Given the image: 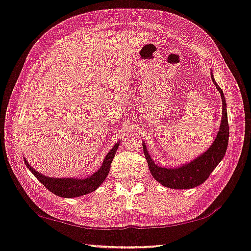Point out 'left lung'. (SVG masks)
I'll return each instance as SVG.
<instances>
[{
  "label": "left lung",
  "instance_id": "obj_1",
  "mask_svg": "<svg viewBox=\"0 0 251 251\" xmlns=\"http://www.w3.org/2000/svg\"><path fill=\"white\" fill-rule=\"evenodd\" d=\"M211 79L216 87L218 88L223 100V117L220 123L219 133L216 137V141L210 146L209 150L201 154L198 158L190 161L181 167L177 168H164L159 167L152 161L150 154H148L145 144L143 143L144 155L146 157L148 167L151 173L152 177L159 182V184L174 189H189L197 187L206 179L214 171L216 166L220 163L226 154L228 139H229V125L227 118V108H226V100H225L224 93L214 79L211 73Z\"/></svg>",
  "mask_w": 251,
  "mask_h": 251
}]
</instances>
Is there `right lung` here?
Returning <instances> with one entry per match:
<instances>
[{
    "label": "right lung",
    "instance_id": "1",
    "mask_svg": "<svg viewBox=\"0 0 251 251\" xmlns=\"http://www.w3.org/2000/svg\"><path fill=\"white\" fill-rule=\"evenodd\" d=\"M118 146H120V142H118L116 145L112 148V151L106 155L100 171L94 173L90 177L85 178V179H74V178H50L48 176H44L42 175V174L37 173L35 169L29 166L26 160H24L29 171L34 174V176H35L37 179L50 190V192H52L53 194L59 197L73 198L90 194L99 188L101 182L105 180V178L108 175L110 164H112L114 156L116 154Z\"/></svg>",
    "mask_w": 251,
    "mask_h": 251
}]
</instances>
